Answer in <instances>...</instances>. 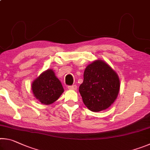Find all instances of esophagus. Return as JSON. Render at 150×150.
<instances>
[{
    "mask_svg": "<svg viewBox=\"0 0 150 150\" xmlns=\"http://www.w3.org/2000/svg\"><path fill=\"white\" fill-rule=\"evenodd\" d=\"M68 88L70 90H76L77 89V85H73L71 86H68Z\"/></svg>",
    "mask_w": 150,
    "mask_h": 150,
    "instance_id": "obj_1",
    "label": "esophagus"
}]
</instances>
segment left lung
<instances>
[{
    "instance_id": "left-lung-1",
    "label": "left lung",
    "mask_w": 150,
    "mask_h": 150,
    "mask_svg": "<svg viewBox=\"0 0 150 150\" xmlns=\"http://www.w3.org/2000/svg\"><path fill=\"white\" fill-rule=\"evenodd\" d=\"M79 93L85 106L93 112L108 108L117 97L120 81L115 71L103 61H96L86 68Z\"/></svg>"
}]
</instances>
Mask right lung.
Returning <instances> with one entry per match:
<instances>
[{
    "label": "right lung",
    "instance_id": "right-lung-1",
    "mask_svg": "<svg viewBox=\"0 0 150 150\" xmlns=\"http://www.w3.org/2000/svg\"><path fill=\"white\" fill-rule=\"evenodd\" d=\"M35 97L44 105H50L59 98L63 88L54 72L47 69L42 73L32 85Z\"/></svg>",
    "mask_w": 150,
    "mask_h": 150
}]
</instances>
